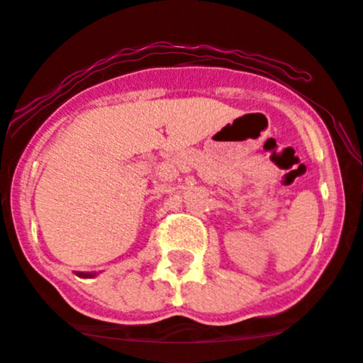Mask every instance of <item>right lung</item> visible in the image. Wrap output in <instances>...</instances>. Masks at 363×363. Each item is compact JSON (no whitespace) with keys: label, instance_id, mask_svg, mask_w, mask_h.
Segmentation results:
<instances>
[{"label":"right lung","instance_id":"right-lung-1","mask_svg":"<svg viewBox=\"0 0 363 363\" xmlns=\"http://www.w3.org/2000/svg\"><path fill=\"white\" fill-rule=\"evenodd\" d=\"M77 276H79V277H93L94 274H87V272H77Z\"/></svg>","mask_w":363,"mask_h":363}]
</instances>
